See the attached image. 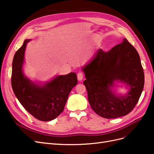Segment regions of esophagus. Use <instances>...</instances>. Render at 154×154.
Segmentation results:
<instances>
[{
	"label": "esophagus",
	"instance_id": "obj_1",
	"mask_svg": "<svg viewBox=\"0 0 154 154\" xmlns=\"http://www.w3.org/2000/svg\"><path fill=\"white\" fill-rule=\"evenodd\" d=\"M77 78L79 81H82L83 78V74L82 72H79L77 74Z\"/></svg>",
	"mask_w": 154,
	"mask_h": 154
}]
</instances>
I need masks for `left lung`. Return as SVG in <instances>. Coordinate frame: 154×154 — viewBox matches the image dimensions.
Segmentation results:
<instances>
[{"label": "left lung", "instance_id": "left-lung-1", "mask_svg": "<svg viewBox=\"0 0 154 154\" xmlns=\"http://www.w3.org/2000/svg\"><path fill=\"white\" fill-rule=\"evenodd\" d=\"M82 71L88 102L97 115L114 119L133 110L143 90L144 76L137 51L127 39L107 52L99 49ZM116 81L125 84L128 92L116 95Z\"/></svg>", "mask_w": 154, "mask_h": 154}]
</instances>
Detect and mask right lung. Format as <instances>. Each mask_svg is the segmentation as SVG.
Here are the masks:
<instances>
[{"label": "right lung", "mask_w": 154, "mask_h": 154, "mask_svg": "<svg viewBox=\"0 0 154 154\" xmlns=\"http://www.w3.org/2000/svg\"><path fill=\"white\" fill-rule=\"evenodd\" d=\"M26 39L13 60L11 86L14 94L24 108L37 119L48 122L63 111L70 92L78 83L75 72L59 75L41 84L32 82L23 72Z\"/></svg>", "instance_id": "add662e5"}]
</instances>
